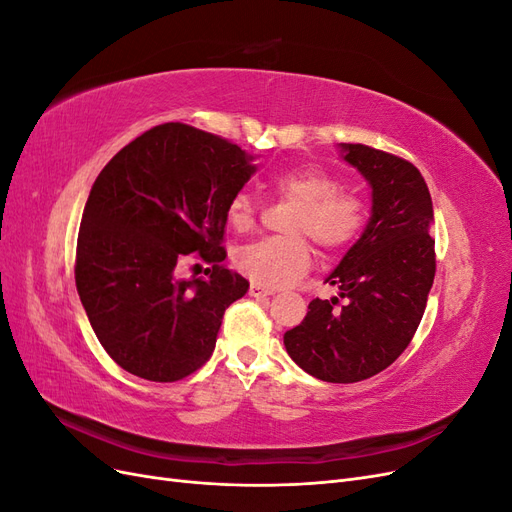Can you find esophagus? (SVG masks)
<instances>
[{"instance_id": "34e87169", "label": "esophagus", "mask_w": 512, "mask_h": 512, "mask_svg": "<svg viewBox=\"0 0 512 512\" xmlns=\"http://www.w3.org/2000/svg\"><path fill=\"white\" fill-rule=\"evenodd\" d=\"M250 294L252 297H269V294H273V290L271 288H267V286H260V284H252L250 286Z\"/></svg>"}]
</instances>
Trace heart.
Wrapping results in <instances>:
<instances>
[{
  "label": "heart",
  "mask_w": 512,
  "mask_h": 512,
  "mask_svg": "<svg viewBox=\"0 0 512 512\" xmlns=\"http://www.w3.org/2000/svg\"><path fill=\"white\" fill-rule=\"evenodd\" d=\"M271 188L297 203L288 222L290 237H267L239 247L237 269L260 286H286L312 267V239L322 252H339L361 235L365 226V203L339 190V183L316 166L290 168L271 179ZM256 205L247 194H237L228 203V222L237 230L254 224Z\"/></svg>",
  "instance_id": "obj_1"
}]
</instances>
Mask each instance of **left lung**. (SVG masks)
I'll use <instances>...</instances> for the list:
<instances>
[{
	"label": "left lung",
	"mask_w": 512,
	"mask_h": 512,
	"mask_svg": "<svg viewBox=\"0 0 512 512\" xmlns=\"http://www.w3.org/2000/svg\"><path fill=\"white\" fill-rule=\"evenodd\" d=\"M339 147L371 185V218L327 277L337 297L309 303L284 346L309 376L350 384L380 374L412 342L436 275V241L429 188L414 164L367 145Z\"/></svg>",
	"instance_id": "obj_1"
}]
</instances>
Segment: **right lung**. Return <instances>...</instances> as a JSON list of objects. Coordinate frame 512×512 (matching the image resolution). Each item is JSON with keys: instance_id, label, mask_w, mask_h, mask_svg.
<instances>
[{"instance_id": "right-lung-1", "label": "right lung", "mask_w": 512, "mask_h": 512, "mask_svg": "<svg viewBox=\"0 0 512 512\" xmlns=\"http://www.w3.org/2000/svg\"><path fill=\"white\" fill-rule=\"evenodd\" d=\"M222 136L162 123L123 147L89 192L74 280L96 337L130 374L177 382L209 361L250 282L222 265L228 203L256 173ZM197 252L207 278L181 281Z\"/></svg>"}]
</instances>
